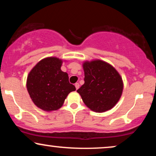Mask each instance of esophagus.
<instances>
[{"mask_svg": "<svg viewBox=\"0 0 156 156\" xmlns=\"http://www.w3.org/2000/svg\"><path fill=\"white\" fill-rule=\"evenodd\" d=\"M79 83H75V87H76V89H78V88H79Z\"/></svg>", "mask_w": 156, "mask_h": 156, "instance_id": "esophagus-1", "label": "esophagus"}]
</instances>
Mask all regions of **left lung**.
<instances>
[{"label": "left lung", "mask_w": 156, "mask_h": 156, "mask_svg": "<svg viewBox=\"0 0 156 156\" xmlns=\"http://www.w3.org/2000/svg\"><path fill=\"white\" fill-rule=\"evenodd\" d=\"M84 84L77 92L91 110L104 112L114 106L120 98L123 83L117 71L101 60L83 64Z\"/></svg>", "instance_id": "1"}]
</instances>
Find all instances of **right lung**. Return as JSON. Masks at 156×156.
<instances>
[{
	"mask_svg": "<svg viewBox=\"0 0 156 156\" xmlns=\"http://www.w3.org/2000/svg\"><path fill=\"white\" fill-rule=\"evenodd\" d=\"M62 61L50 57L39 62L28 74L27 89L37 107L55 111L62 107L69 92L76 90L69 82L67 73L62 71Z\"/></svg>",
	"mask_w": 156,
	"mask_h": 156,
	"instance_id": "add662e5",
	"label": "right lung"
}]
</instances>
